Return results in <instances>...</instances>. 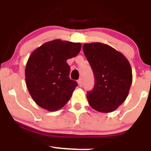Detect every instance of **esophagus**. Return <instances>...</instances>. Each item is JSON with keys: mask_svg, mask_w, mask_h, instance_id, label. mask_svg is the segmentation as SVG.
Wrapping results in <instances>:
<instances>
[{"mask_svg": "<svg viewBox=\"0 0 151 151\" xmlns=\"http://www.w3.org/2000/svg\"><path fill=\"white\" fill-rule=\"evenodd\" d=\"M78 86L79 87H82L83 86V82H82V80L81 79H79L78 81Z\"/></svg>", "mask_w": 151, "mask_h": 151, "instance_id": "esophagus-1", "label": "esophagus"}]
</instances>
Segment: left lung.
<instances>
[{
    "instance_id": "1",
    "label": "left lung",
    "mask_w": 151,
    "mask_h": 151,
    "mask_svg": "<svg viewBox=\"0 0 151 151\" xmlns=\"http://www.w3.org/2000/svg\"><path fill=\"white\" fill-rule=\"evenodd\" d=\"M83 52L95 76L93 89L87 92L89 104L95 110L114 111L124 102L132 83V70L127 58L107 44H85Z\"/></svg>"
}]
</instances>
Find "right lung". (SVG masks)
<instances>
[{
    "mask_svg": "<svg viewBox=\"0 0 151 151\" xmlns=\"http://www.w3.org/2000/svg\"><path fill=\"white\" fill-rule=\"evenodd\" d=\"M80 43L55 40L37 48L30 55L25 68V81L33 100L43 109L56 111L68 102L78 86L68 77L66 61L75 57Z\"/></svg>",
    "mask_w": 151,
    "mask_h": 151,
    "instance_id": "obj_1",
    "label": "right lung"
}]
</instances>
